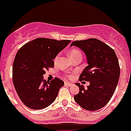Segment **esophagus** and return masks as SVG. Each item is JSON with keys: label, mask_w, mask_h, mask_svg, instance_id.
<instances>
[{"label": "esophagus", "mask_w": 131, "mask_h": 131, "mask_svg": "<svg viewBox=\"0 0 131 131\" xmlns=\"http://www.w3.org/2000/svg\"><path fill=\"white\" fill-rule=\"evenodd\" d=\"M65 84H66V86H71L73 85L72 83H69V82H65Z\"/></svg>", "instance_id": "obj_1"}]
</instances>
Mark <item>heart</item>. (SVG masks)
Returning <instances> with one entry per match:
<instances>
[{
	"label": "heart",
	"instance_id": "1",
	"mask_svg": "<svg viewBox=\"0 0 131 131\" xmlns=\"http://www.w3.org/2000/svg\"><path fill=\"white\" fill-rule=\"evenodd\" d=\"M69 58H70V59L72 60V59L75 58L76 57H79V56H81V53L79 50L77 49V48H74L70 50V51L69 52ZM58 57L59 55H58L55 58V60H54L55 62L57 61V60L58 59Z\"/></svg>",
	"mask_w": 131,
	"mask_h": 131
}]
</instances>
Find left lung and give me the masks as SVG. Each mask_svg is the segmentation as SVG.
I'll return each mask as SVG.
<instances>
[{
  "instance_id": "obj_1",
  "label": "left lung",
  "mask_w": 131,
  "mask_h": 131,
  "mask_svg": "<svg viewBox=\"0 0 131 131\" xmlns=\"http://www.w3.org/2000/svg\"><path fill=\"white\" fill-rule=\"evenodd\" d=\"M75 46L84 52L88 66L79 76L80 81L90 82L87 89L77 83L79 92L74 100L83 108L96 111L106 106L112 98L117 85L120 68L115 51L96 39L75 40Z\"/></svg>"
}]
</instances>
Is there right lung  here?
<instances>
[{
  "label": "right lung",
  "mask_w": 131,
  "mask_h": 131,
  "mask_svg": "<svg viewBox=\"0 0 131 131\" xmlns=\"http://www.w3.org/2000/svg\"><path fill=\"white\" fill-rule=\"evenodd\" d=\"M71 42L37 38L24 45L17 52L12 68V79L18 96L27 107L41 110L52 104L64 82L56 77L43 79L45 70L53 68L59 52Z\"/></svg>",
  "instance_id": "add662e5"
}]
</instances>
